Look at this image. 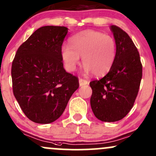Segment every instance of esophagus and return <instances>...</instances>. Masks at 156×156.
<instances>
[{"label": "esophagus", "instance_id": "esophagus-1", "mask_svg": "<svg viewBox=\"0 0 156 156\" xmlns=\"http://www.w3.org/2000/svg\"><path fill=\"white\" fill-rule=\"evenodd\" d=\"M88 83V81H87V80L85 79H83V78H80L79 79V85L80 86H83V85H86Z\"/></svg>", "mask_w": 156, "mask_h": 156}]
</instances>
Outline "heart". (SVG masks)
Returning <instances> with one entry per match:
<instances>
[{"instance_id": "obj_1", "label": "heart", "mask_w": 156, "mask_h": 156, "mask_svg": "<svg viewBox=\"0 0 156 156\" xmlns=\"http://www.w3.org/2000/svg\"><path fill=\"white\" fill-rule=\"evenodd\" d=\"M69 42L70 45L61 47V57L68 70L75 69L80 56L87 73L101 76L111 69L116 56V43L112 37L89 30L75 34Z\"/></svg>"}]
</instances>
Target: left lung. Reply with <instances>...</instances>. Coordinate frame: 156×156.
Listing matches in <instances>:
<instances>
[{
  "instance_id": "1",
  "label": "left lung",
  "mask_w": 156,
  "mask_h": 156,
  "mask_svg": "<svg viewBox=\"0 0 156 156\" xmlns=\"http://www.w3.org/2000/svg\"><path fill=\"white\" fill-rule=\"evenodd\" d=\"M111 30L116 43V56L105 76L90 83L92 110L105 122L120 121L129 113L138 95L142 78L139 52L130 37L115 25Z\"/></svg>"
}]
</instances>
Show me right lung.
<instances>
[{
	"label": "right lung",
	"instance_id": "obj_1",
	"mask_svg": "<svg viewBox=\"0 0 156 156\" xmlns=\"http://www.w3.org/2000/svg\"><path fill=\"white\" fill-rule=\"evenodd\" d=\"M68 29L45 26L37 29L17 50L12 64V90L29 119L49 124L64 112L79 87L78 78L66 73L61 47Z\"/></svg>",
	"mask_w": 156,
	"mask_h": 156
}]
</instances>
